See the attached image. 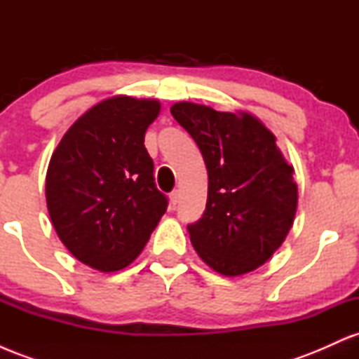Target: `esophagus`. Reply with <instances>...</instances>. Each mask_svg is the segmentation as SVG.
I'll use <instances>...</instances> for the list:
<instances>
[{
  "instance_id": "34e87169",
  "label": "esophagus",
  "mask_w": 359,
  "mask_h": 359,
  "mask_svg": "<svg viewBox=\"0 0 359 359\" xmlns=\"http://www.w3.org/2000/svg\"><path fill=\"white\" fill-rule=\"evenodd\" d=\"M179 199H180V192L179 191H174L170 194V204L172 205H177V203H179Z\"/></svg>"
}]
</instances>
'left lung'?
Returning a JSON list of instances; mask_svg holds the SVG:
<instances>
[{
    "instance_id": "obj_1",
    "label": "left lung",
    "mask_w": 359,
    "mask_h": 359,
    "mask_svg": "<svg viewBox=\"0 0 359 359\" xmlns=\"http://www.w3.org/2000/svg\"><path fill=\"white\" fill-rule=\"evenodd\" d=\"M170 113L197 143L208 168L205 211L187 228L194 250L224 277L257 270L294 224V167L275 135L248 111L228 113L182 101Z\"/></svg>"
}]
</instances>
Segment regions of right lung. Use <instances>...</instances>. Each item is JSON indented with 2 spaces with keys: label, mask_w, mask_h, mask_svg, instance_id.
<instances>
[{
  "label": "right lung",
  "mask_w": 359,
  "mask_h": 359,
  "mask_svg": "<svg viewBox=\"0 0 359 359\" xmlns=\"http://www.w3.org/2000/svg\"><path fill=\"white\" fill-rule=\"evenodd\" d=\"M160 108L158 100L108 97L74 121L50 156V221L65 248L90 269H126L167 211L145 148Z\"/></svg>",
  "instance_id": "add662e5"
}]
</instances>
